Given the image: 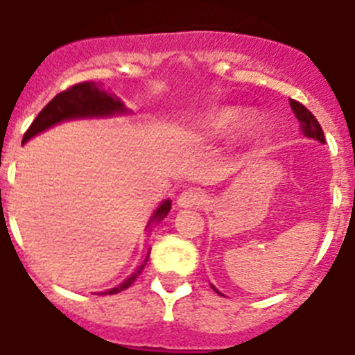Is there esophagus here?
Here are the masks:
<instances>
[{
    "mask_svg": "<svg viewBox=\"0 0 355 355\" xmlns=\"http://www.w3.org/2000/svg\"><path fill=\"white\" fill-rule=\"evenodd\" d=\"M206 196L200 190L196 188H190V190H184L180 197H178V206L180 208H199L200 205H205Z\"/></svg>",
    "mask_w": 355,
    "mask_h": 355,
    "instance_id": "esophagus-1",
    "label": "esophagus"
}]
</instances>
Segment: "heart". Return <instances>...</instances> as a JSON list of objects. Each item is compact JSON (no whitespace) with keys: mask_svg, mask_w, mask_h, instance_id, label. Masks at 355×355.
Wrapping results in <instances>:
<instances>
[{"mask_svg":"<svg viewBox=\"0 0 355 355\" xmlns=\"http://www.w3.org/2000/svg\"><path fill=\"white\" fill-rule=\"evenodd\" d=\"M240 110L236 108H224L218 110L216 114L209 115L208 119L202 124V130L209 137H218V135L227 133L231 128L236 124V121L240 119Z\"/></svg>","mask_w":355,"mask_h":355,"instance_id":"b5f03b06","label":"heart"}]
</instances>
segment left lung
<instances>
[{
    "mask_svg": "<svg viewBox=\"0 0 355 355\" xmlns=\"http://www.w3.org/2000/svg\"><path fill=\"white\" fill-rule=\"evenodd\" d=\"M290 106L291 110H293L295 117H297V121L300 122V130H302V133L306 135V137H309V139H315L318 140V142L325 144V137H324V131H322V126L318 124V121H316L315 115L309 112V110L306 108L304 105H300L299 101H295V99H290ZM213 290L218 293V290H216L215 286H211Z\"/></svg>",
    "mask_w": 355,
    "mask_h": 355,
    "instance_id": "obj_1",
    "label": "left lung"
}]
</instances>
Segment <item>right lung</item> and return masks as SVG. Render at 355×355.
I'll return each instance as SVG.
<instances>
[{
	"label": "right lung",
	"mask_w": 355,
	"mask_h": 355,
	"mask_svg": "<svg viewBox=\"0 0 355 355\" xmlns=\"http://www.w3.org/2000/svg\"><path fill=\"white\" fill-rule=\"evenodd\" d=\"M121 114H128V110L124 108L122 101L119 99L115 94H108L96 85L94 81H83V83H76L72 85L71 89L64 90V92L56 94L53 97L51 101L48 105L44 106L40 110V114L37 115L35 121L31 122V126L28 128V131L24 133L23 137V144L28 142L31 137H35V135L42 133L48 128L55 126L58 122L64 121H71V119H90V117H112V115H121ZM171 200H163L162 205L156 208V211L153 213L150 216L149 227L150 224H158L162 222L167 213L171 211ZM147 259H149V254H147V258L144 259L142 265L126 279V281H122L119 286L112 288V290H106L105 293L114 295L119 293V291L126 290L130 288L131 284L137 281L140 274H142L144 266H146Z\"/></svg>",
	"instance_id": "1"
}]
</instances>
